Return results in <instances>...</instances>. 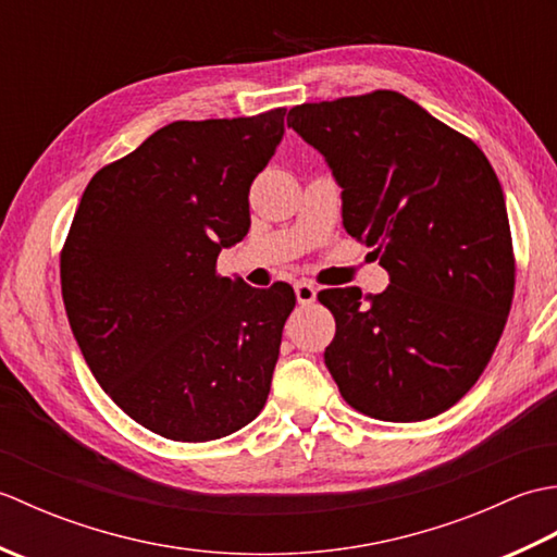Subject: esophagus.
<instances>
[{"instance_id": "obj_1", "label": "esophagus", "mask_w": 557, "mask_h": 557, "mask_svg": "<svg viewBox=\"0 0 557 557\" xmlns=\"http://www.w3.org/2000/svg\"><path fill=\"white\" fill-rule=\"evenodd\" d=\"M294 294H297V301L301 306H306V304H313L315 301L318 289H315V285H311V282L301 280V282H297V285H294Z\"/></svg>"}]
</instances>
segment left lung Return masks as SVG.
Returning <instances> with one entry per match:
<instances>
[{"label": "left lung", "instance_id": "1", "mask_svg": "<svg viewBox=\"0 0 557 557\" xmlns=\"http://www.w3.org/2000/svg\"><path fill=\"white\" fill-rule=\"evenodd\" d=\"M287 124L325 158L342 224L389 275L375 297L318 294L337 323L330 375L366 417H437L479 381L510 313L515 256L498 176L474 140L395 90L297 104Z\"/></svg>", "mask_w": 557, "mask_h": 557}]
</instances>
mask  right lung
<instances>
[{"mask_svg": "<svg viewBox=\"0 0 557 557\" xmlns=\"http://www.w3.org/2000/svg\"><path fill=\"white\" fill-rule=\"evenodd\" d=\"M285 114L162 126L92 176L71 222L62 297L83 359L116 407L170 441H218L268 399L297 297L215 263L251 227L248 188Z\"/></svg>", "mask_w": 557, "mask_h": 557, "instance_id": "1", "label": "right lung"}]
</instances>
